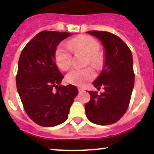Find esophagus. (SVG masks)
Instances as JSON below:
<instances>
[{
  "label": "esophagus",
  "mask_w": 154,
  "mask_h": 154,
  "mask_svg": "<svg viewBox=\"0 0 154 154\" xmlns=\"http://www.w3.org/2000/svg\"><path fill=\"white\" fill-rule=\"evenodd\" d=\"M78 90H79V91H80V92H81V91H83L84 89H83V88H81V87H78Z\"/></svg>",
  "instance_id": "1"
}]
</instances>
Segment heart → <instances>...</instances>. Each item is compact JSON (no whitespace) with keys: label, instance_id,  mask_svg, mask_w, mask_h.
Here are the masks:
<instances>
[{"label":"heart","instance_id":"b5f03b06","mask_svg":"<svg viewBox=\"0 0 154 154\" xmlns=\"http://www.w3.org/2000/svg\"><path fill=\"white\" fill-rule=\"evenodd\" d=\"M68 46L61 45L55 51V61L58 67L63 71H66L71 67L72 63L71 51L74 52H82L86 54L87 62L93 66H100L103 61V56L99 52L100 45L94 38L88 35H78L70 40ZM94 77V73L91 68H75L70 71L66 76L68 83L76 86H84Z\"/></svg>","mask_w":154,"mask_h":154}]
</instances>
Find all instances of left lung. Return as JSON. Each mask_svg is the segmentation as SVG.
Here are the masks:
<instances>
[{
  "label": "left lung",
  "mask_w": 154,
  "mask_h": 154,
  "mask_svg": "<svg viewBox=\"0 0 154 154\" xmlns=\"http://www.w3.org/2000/svg\"><path fill=\"white\" fill-rule=\"evenodd\" d=\"M98 38L104 49L103 69L93 85L104 91H88L91 99L85 104L88 120L99 125L118 122L127 111L134 87L133 55L130 48L117 35L105 31H88Z\"/></svg>",
  "instance_id": "1"
}]
</instances>
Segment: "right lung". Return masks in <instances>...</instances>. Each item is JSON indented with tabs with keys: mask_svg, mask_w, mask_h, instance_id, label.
Returning a JSON list of instances; mask_svg holds the SVG:
<instances>
[{
	"mask_svg": "<svg viewBox=\"0 0 154 154\" xmlns=\"http://www.w3.org/2000/svg\"><path fill=\"white\" fill-rule=\"evenodd\" d=\"M71 35L42 31L26 45L20 55L17 90L27 114L42 127H54L66 122L78 94L76 86L60 85L64 76L54 58L57 45Z\"/></svg>",
	"mask_w": 154,
	"mask_h": 154,
	"instance_id": "add662e5",
	"label": "right lung"
}]
</instances>
